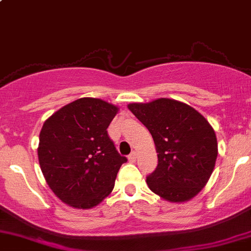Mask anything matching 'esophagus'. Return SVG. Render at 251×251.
<instances>
[{
  "instance_id": "34e87169",
  "label": "esophagus",
  "mask_w": 251,
  "mask_h": 251,
  "mask_svg": "<svg viewBox=\"0 0 251 251\" xmlns=\"http://www.w3.org/2000/svg\"><path fill=\"white\" fill-rule=\"evenodd\" d=\"M128 159H129L130 163H135V161H137V152L135 151L130 152L129 156H128Z\"/></svg>"
}]
</instances>
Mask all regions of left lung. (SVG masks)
<instances>
[{
    "label": "left lung",
    "instance_id": "8db88e82",
    "mask_svg": "<svg viewBox=\"0 0 251 251\" xmlns=\"http://www.w3.org/2000/svg\"><path fill=\"white\" fill-rule=\"evenodd\" d=\"M129 111L154 139L157 166L147 183L169 202L193 199L206 186L218 155L216 133L201 113L170 99L130 103Z\"/></svg>",
    "mask_w": 251,
    "mask_h": 251
}]
</instances>
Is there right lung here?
Wrapping results in <instances>:
<instances>
[{
  "mask_svg": "<svg viewBox=\"0 0 251 251\" xmlns=\"http://www.w3.org/2000/svg\"><path fill=\"white\" fill-rule=\"evenodd\" d=\"M118 107L83 97L50 116L39 134L38 157L45 181L64 203L88 209L114 187L127 157L121 156L107 128Z\"/></svg>",
  "mask_w": 251,
  "mask_h": 251,
  "instance_id": "1",
  "label": "right lung"
}]
</instances>
